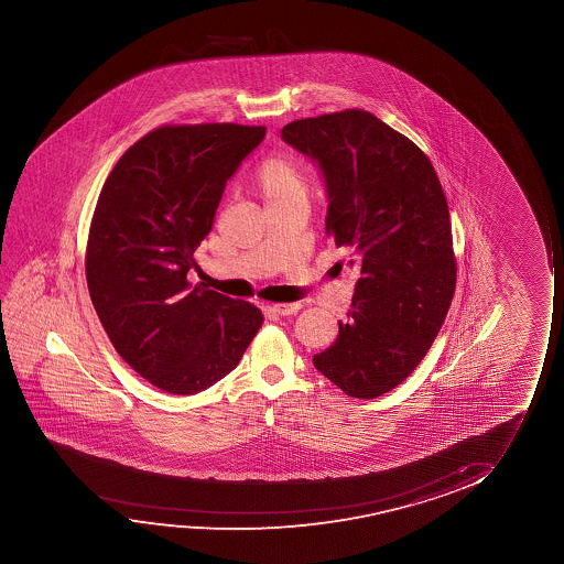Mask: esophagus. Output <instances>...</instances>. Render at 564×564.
I'll use <instances>...</instances> for the list:
<instances>
[{
	"mask_svg": "<svg viewBox=\"0 0 564 564\" xmlns=\"http://www.w3.org/2000/svg\"><path fill=\"white\" fill-rule=\"evenodd\" d=\"M301 308V302H291V304H273V306H270V312L278 314V316H293Z\"/></svg>",
	"mask_w": 564,
	"mask_h": 564,
	"instance_id": "esophagus-1",
	"label": "esophagus"
}]
</instances>
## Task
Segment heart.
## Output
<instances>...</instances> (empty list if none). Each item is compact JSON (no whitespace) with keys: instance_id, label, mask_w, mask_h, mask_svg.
Here are the masks:
<instances>
[{"instance_id":"1","label":"heart","mask_w":564,"mask_h":564,"mask_svg":"<svg viewBox=\"0 0 564 564\" xmlns=\"http://www.w3.org/2000/svg\"><path fill=\"white\" fill-rule=\"evenodd\" d=\"M256 193L265 208L308 198V171L294 155L278 152L265 158L256 171Z\"/></svg>"}]
</instances>
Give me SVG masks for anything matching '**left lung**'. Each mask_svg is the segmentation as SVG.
<instances>
[{
    "label": "left lung",
    "instance_id": "obj_1",
    "mask_svg": "<svg viewBox=\"0 0 564 564\" xmlns=\"http://www.w3.org/2000/svg\"><path fill=\"white\" fill-rule=\"evenodd\" d=\"M286 144L317 162L327 237L358 273L339 337L314 366L355 399L409 378L445 322L456 286L447 198L420 148L364 109L285 124Z\"/></svg>",
    "mask_w": 564,
    "mask_h": 564
}]
</instances>
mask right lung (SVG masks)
<instances>
[{"label":"right lung","mask_w":564,"mask_h":564,"mask_svg":"<svg viewBox=\"0 0 564 564\" xmlns=\"http://www.w3.org/2000/svg\"><path fill=\"white\" fill-rule=\"evenodd\" d=\"M265 127L165 124L124 152L104 183L86 245V283L111 345L171 394L200 393L237 368L262 327L254 304L186 273L225 185Z\"/></svg>","instance_id":"obj_1"}]
</instances>
